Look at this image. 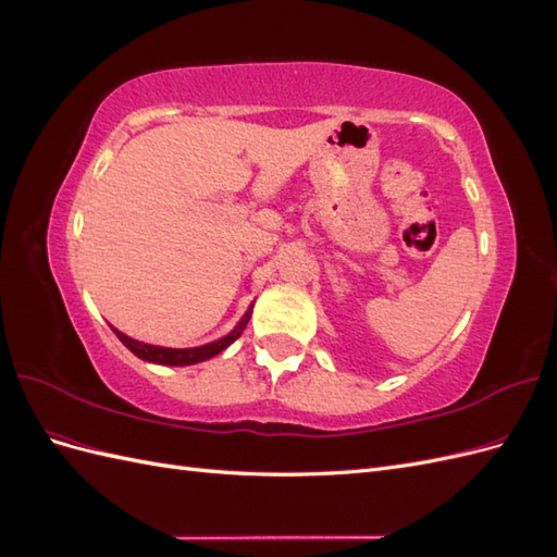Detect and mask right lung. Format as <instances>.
<instances>
[{
	"label": "right lung",
	"instance_id": "right-lung-1",
	"mask_svg": "<svg viewBox=\"0 0 557 557\" xmlns=\"http://www.w3.org/2000/svg\"><path fill=\"white\" fill-rule=\"evenodd\" d=\"M250 313L252 309L246 311V315L242 318V323L234 327L227 336H223V339H218L213 344H207V346H197V348H162V346H150V344H141L137 339H129V336H125L123 332H115L117 339H121L134 356L146 360V362H156V364H172V367H183V364H195V362H205L213 356H218V352L225 350L232 342H237L242 332L246 330L248 320H250Z\"/></svg>",
	"mask_w": 557,
	"mask_h": 557
}]
</instances>
